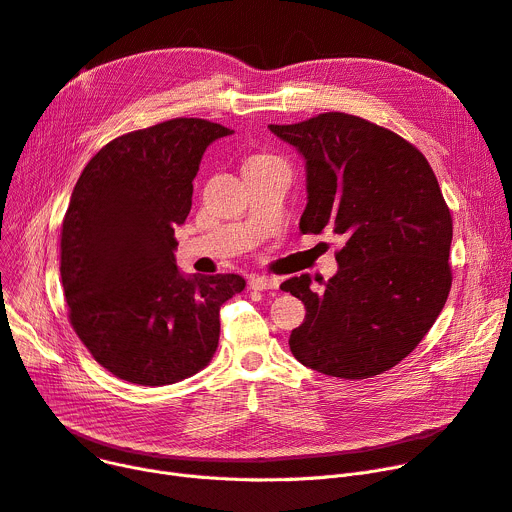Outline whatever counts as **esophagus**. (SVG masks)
Listing matches in <instances>:
<instances>
[{"instance_id":"34e87169","label":"esophagus","mask_w":512,"mask_h":512,"mask_svg":"<svg viewBox=\"0 0 512 512\" xmlns=\"http://www.w3.org/2000/svg\"><path fill=\"white\" fill-rule=\"evenodd\" d=\"M249 286L253 290H276L280 286L278 278H272V276H253L249 280Z\"/></svg>"}]
</instances>
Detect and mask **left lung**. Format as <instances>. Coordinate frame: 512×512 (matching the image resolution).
Here are the masks:
<instances>
[{
  "instance_id": "obj_1",
  "label": "left lung",
  "mask_w": 512,
  "mask_h": 512,
  "mask_svg": "<svg viewBox=\"0 0 512 512\" xmlns=\"http://www.w3.org/2000/svg\"><path fill=\"white\" fill-rule=\"evenodd\" d=\"M305 159L301 232L344 240L338 272L280 288L305 303L290 351L305 367L365 380L405 359L438 319L452 284V218L423 153L363 118L328 112L270 124Z\"/></svg>"
}]
</instances>
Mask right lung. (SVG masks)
Masks as SVG:
<instances>
[{
	"instance_id": "1",
	"label": "right lung",
	"mask_w": 512,
	"mask_h": 512,
	"mask_svg": "<svg viewBox=\"0 0 512 512\" xmlns=\"http://www.w3.org/2000/svg\"><path fill=\"white\" fill-rule=\"evenodd\" d=\"M230 128L174 118L107 143L80 174L62 224L70 324L116 378L166 386L191 378L220 340L236 274L184 276L174 228L193 205L205 149Z\"/></svg>"
}]
</instances>
